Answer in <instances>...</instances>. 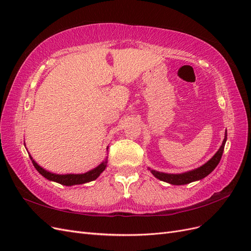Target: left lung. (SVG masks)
Instances as JSON below:
<instances>
[{
    "label": "left lung",
    "mask_w": 251,
    "mask_h": 251,
    "mask_svg": "<svg viewBox=\"0 0 251 251\" xmlns=\"http://www.w3.org/2000/svg\"><path fill=\"white\" fill-rule=\"evenodd\" d=\"M226 139H227V134H225V137H224L221 147H220L219 150L217 151L216 154L211 159H209L206 164H204L203 166L198 168V169L193 170V171L185 172V173H182V174L160 173V172L154 171V170H150V171L159 180H163V181L169 182L171 184H175V185L187 184V183L204 178L205 176H207L209 173L213 172L214 169L218 166V164L220 163V159H221L222 154H223V150H224Z\"/></svg>",
    "instance_id": "1"
}]
</instances>
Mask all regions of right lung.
<instances>
[{
    "instance_id": "add662e5",
    "label": "right lung",
    "mask_w": 251,
    "mask_h": 251,
    "mask_svg": "<svg viewBox=\"0 0 251 251\" xmlns=\"http://www.w3.org/2000/svg\"><path fill=\"white\" fill-rule=\"evenodd\" d=\"M30 158L32 160V164H33V166L35 167V169L44 177H46L47 179L55 181V182H58V183L63 184V185H74V184H81V183L93 181V180L98 178L99 175L104 171L105 168H106V165H107V160H105L104 163H102L101 165H99L98 167L95 168L94 170H92V171L86 172L84 174L59 175V174H54V173H51V172H48L47 170L43 169L42 167H39L31 156H30Z\"/></svg>"
}]
</instances>
